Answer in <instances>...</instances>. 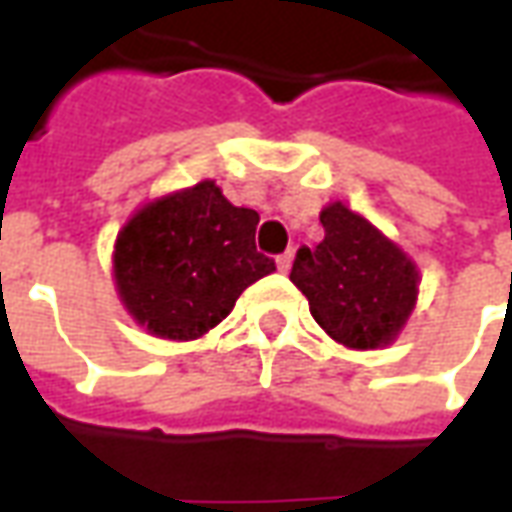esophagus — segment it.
<instances>
[{
	"label": "esophagus",
	"mask_w": 512,
	"mask_h": 512,
	"mask_svg": "<svg viewBox=\"0 0 512 512\" xmlns=\"http://www.w3.org/2000/svg\"><path fill=\"white\" fill-rule=\"evenodd\" d=\"M290 263H293V249H288V252H282V255L277 257V266H279V271H282V274H288Z\"/></svg>",
	"instance_id": "1"
}]
</instances>
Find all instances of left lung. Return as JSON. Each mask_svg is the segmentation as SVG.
I'll return each mask as SVG.
<instances>
[{"mask_svg": "<svg viewBox=\"0 0 512 512\" xmlns=\"http://www.w3.org/2000/svg\"><path fill=\"white\" fill-rule=\"evenodd\" d=\"M323 241L301 246L290 282L307 296L312 318L337 343L384 348L417 304L419 271L397 244L343 202L321 211Z\"/></svg>", "mask_w": 512, "mask_h": 512, "instance_id": "obj_1", "label": "left lung"}]
</instances>
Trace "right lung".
<instances>
[{"label":"right lung","mask_w":512,"mask_h":512,"mask_svg":"<svg viewBox=\"0 0 512 512\" xmlns=\"http://www.w3.org/2000/svg\"><path fill=\"white\" fill-rule=\"evenodd\" d=\"M257 222L213 180L139 208L115 244V285L131 318L161 340H197L222 323L277 268L257 252Z\"/></svg>","instance_id":"obj_1"}]
</instances>
